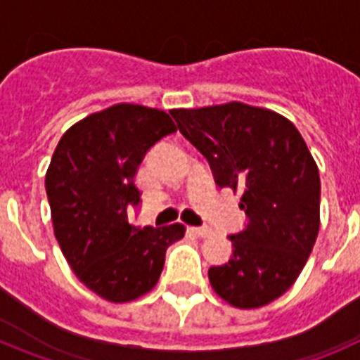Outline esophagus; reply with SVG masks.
<instances>
[{
	"label": "esophagus",
	"mask_w": 360,
	"mask_h": 360,
	"mask_svg": "<svg viewBox=\"0 0 360 360\" xmlns=\"http://www.w3.org/2000/svg\"><path fill=\"white\" fill-rule=\"evenodd\" d=\"M189 231L193 232V234H196V236H200V238L212 236V229L211 227H191Z\"/></svg>",
	"instance_id": "esophagus-1"
}]
</instances>
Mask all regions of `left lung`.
<instances>
[{"instance_id": "left-lung-1", "label": "left lung", "mask_w": 360, "mask_h": 360, "mask_svg": "<svg viewBox=\"0 0 360 360\" xmlns=\"http://www.w3.org/2000/svg\"><path fill=\"white\" fill-rule=\"evenodd\" d=\"M171 115L216 184L241 191L249 218L229 236V263L209 269L211 287L243 310L272 303L299 278L319 232V169L307 142L287 117L238 101Z\"/></svg>"}]
</instances>
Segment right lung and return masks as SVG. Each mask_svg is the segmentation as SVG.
<instances>
[{"label":"right lung","instance_id":"add662e5","mask_svg":"<svg viewBox=\"0 0 360 360\" xmlns=\"http://www.w3.org/2000/svg\"><path fill=\"white\" fill-rule=\"evenodd\" d=\"M176 131L165 111L120 103L75 122L57 144L44 186L53 234L84 287L110 303L148 294L165 250L186 225L136 229L128 205L141 202L135 174L162 136Z\"/></svg>","mask_w":360,"mask_h":360}]
</instances>
